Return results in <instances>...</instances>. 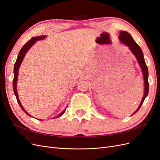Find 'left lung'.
<instances>
[{"label":"left lung","mask_w":160,"mask_h":160,"mask_svg":"<svg viewBox=\"0 0 160 160\" xmlns=\"http://www.w3.org/2000/svg\"><path fill=\"white\" fill-rule=\"evenodd\" d=\"M119 38L121 42H122L123 43H124L125 45H126L129 47V50L132 51V52L134 55V56L136 57L138 63H139L140 67H141L143 75L144 95H143L142 102L139 106V108L133 113V114H135L140 109V108H141V106L142 105L145 99H146V98L148 95V92H149L148 69V67L146 64V62H145V60H144L142 50L141 49V48H140V47L137 44V43L135 42L133 38H132V36H131L130 34L126 31H120Z\"/></svg>","instance_id":"left-lung-1"}]
</instances>
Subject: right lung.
<instances>
[{
  "mask_svg": "<svg viewBox=\"0 0 160 160\" xmlns=\"http://www.w3.org/2000/svg\"><path fill=\"white\" fill-rule=\"evenodd\" d=\"M46 37V35H41V36H38V37H32L31 40L28 41V42H27V43H25V45H23V47L21 48V49L18 53V55L17 57V59L16 61V62L14 63V79L12 81V87H13V91H14V93L16 96V98L17 100V102L20 106L21 108L22 109V111L25 112V113H27L28 116H31L29 114H28L27 111L25 110V109L23 108V107L22 106L21 102H20V100L18 99V93H17V79H18V70H19V67L21 66V62L24 59V57H25V55L27 52L29 50L30 48L35 44V43L37 42V41H40L42 39H44V38ZM67 108L62 111V112L59 114L56 117L53 118H59L61 116H62L63 115L65 112V110H66ZM39 120V119H38Z\"/></svg>",
  "mask_w": 160,
  "mask_h": 160,
  "instance_id": "1",
  "label": "right lung"
}]
</instances>
